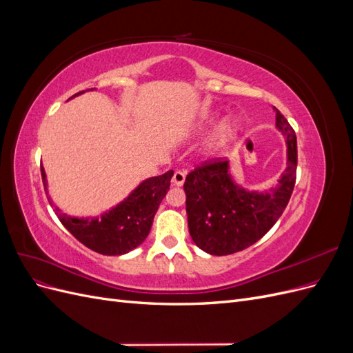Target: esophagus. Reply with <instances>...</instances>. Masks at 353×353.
<instances>
[{
  "instance_id": "esophagus-1",
  "label": "esophagus",
  "mask_w": 353,
  "mask_h": 353,
  "mask_svg": "<svg viewBox=\"0 0 353 353\" xmlns=\"http://www.w3.org/2000/svg\"><path fill=\"white\" fill-rule=\"evenodd\" d=\"M184 181H185V174L181 172V170H175L172 176V184L176 187H181L184 184Z\"/></svg>"
}]
</instances>
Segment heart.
<instances>
[{
    "instance_id": "1",
    "label": "heart",
    "mask_w": 353,
    "mask_h": 353,
    "mask_svg": "<svg viewBox=\"0 0 353 353\" xmlns=\"http://www.w3.org/2000/svg\"><path fill=\"white\" fill-rule=\"evenodd\" d=\"M213 123H215V116L203 117V119L196 125V128L193 130V134H196V135L205 134L209 130V128H212ZM239 131H240V128L234 121L223 122L219 126L216 135L213 137V140L209 144V152H218V150H221V148H223L225 145H228L230 143H232L237 138Z\"/></svg>"
}]
</instances>
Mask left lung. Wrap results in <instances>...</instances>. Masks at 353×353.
Masks as SVG:
<instances>
[{
  "label": "left lung",
  "instance_id": "1",
  "mask_svg": "<svg viewBox=\"0 0 353 353\" xmlns=\"http://www.w3.org/2000/svg\"><path fill=\"white\" fill-rule=\"evenodd\" d=\"M276 128L287 143V168L279 187L266 193L234 184L228 162H203L184 183L188 230L201 250L215 256L237 253L261 240L283 215L296 184L297 141L294 130L275 109Z\"/></svg>",
  "mask_w": 353,
  "mask_h": 353
}]
</instances>
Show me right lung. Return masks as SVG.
Here are the masks:
<instances>
[{
	"label": "right lung",
	"instance_id": "right-lung-1",
	"mask_svg": "<svg viewBox=\"0 0 353 353\" xmlns=\"http://www.w3.org/2000/svg\"><path fill=\"white\" fill-rule=\"evenodd\" d=\"M41 175L47 190L42 166ZM172 175L174 170H168L163 175L143 181L122 203L99 218H72L60 213L56 208L57 216L72 236L88 249L105 256L125 254L147 239L160 201L168 193Z\"/></svg>",
	"mask_w": 353,
	"mask_h": 353
}]
</instances>
